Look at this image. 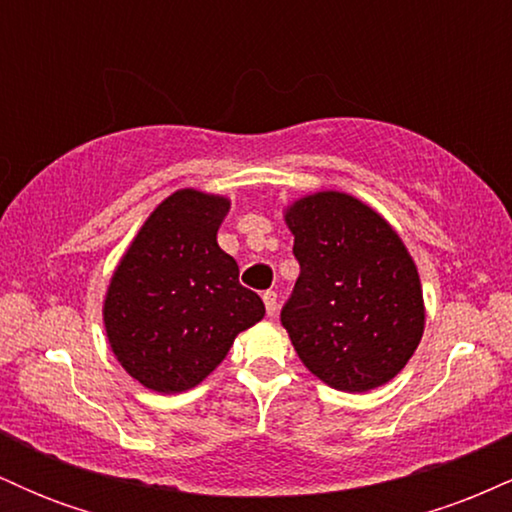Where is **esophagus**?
Segmentation results:
<instances>
[{
  "label": "esophagus",
  "instance_id": "1",
  "mask_svg": "<svg viewBox=\"0 0 512 512\" xmlns=\"http://www.w3.org/2000/svg\"><path fill=\"white\" fill-rule=\"evenodd\" d=\"M262 301H264V308H267V315H274L276 310H279V296H276L274 291L264 293Z\"/></svg>",
  "mask_w": 512,
  "mask_h": 512
}]
</instances>
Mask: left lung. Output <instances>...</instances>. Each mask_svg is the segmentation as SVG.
<instances>
[{
    "label": "left lung",
    "mask_w": 512,
    "mask_h": 512,
    "mask_svg": "<svg viewBox=\"0 0 512 512\" xmlns=\"http://www.w3.org/2000/svg\"><path fill=\"white\" fill-rule=\"evenodd\" d=\"M301 264L281 325L305 368L344 392L385 385L424 334V293L404 243L378 211L317 192L286 211Z\"/></svg>",
    "instance_id": "obj_1"
}]
</instances>
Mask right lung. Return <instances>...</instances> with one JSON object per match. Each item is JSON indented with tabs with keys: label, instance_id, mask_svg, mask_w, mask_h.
<instances>
[{
	"label": "right lung",
	"instance_id": "obj_1",
	"mask_svg": "<svg viewBox=\"0 0 512 512\" xmlns=\"http://www.w3.org/2000/svg\"><path fill=\"white\" fill-rule=\"evenodd\" d=\"M228 209L226 197L178 190L146 219L110 279L108 342L149 390L199 385L264 317L262 298L240 284L238 262L216 243Z\"/></svg>",
	"mask_w": 512,
	"mask_h": 512
}]
</instances>
